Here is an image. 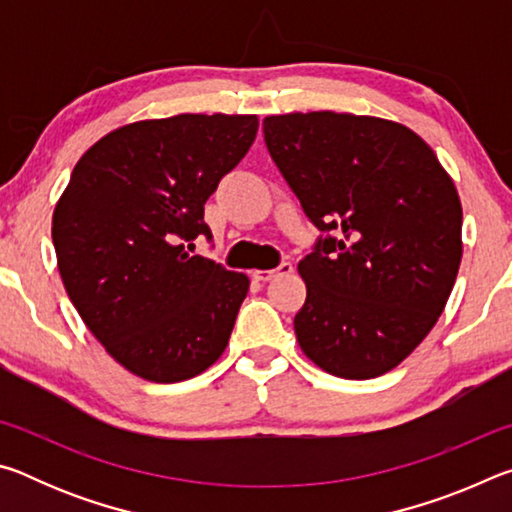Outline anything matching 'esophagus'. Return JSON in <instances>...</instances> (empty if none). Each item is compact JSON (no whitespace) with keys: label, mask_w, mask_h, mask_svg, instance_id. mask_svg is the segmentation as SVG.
I'll use <instances>...</instances> for the list:
<instances>
[{"label":"esophagus","mask_w":512,"mask_h":512,"mask_svg":"<svg viewBox=\"0 0 512 512\" xmlns=\"http://www.w3.org/2000/svg\"><path fill=\"white\" fill-rule=\"evenodd\" d=\"M293 266L289 262H282L277 268H266V271H262V268H257V271H253V277L259 282H268L273 280L275 275H284V273H291Z\"/></svg>","instance_id":"1"}]
</instances>
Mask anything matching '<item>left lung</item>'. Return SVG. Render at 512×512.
<instances>
[{"mask_svg":"<svg viewBox=\"0 0 512 512\" xmlns=\"http://www.w3.org/2000/svg\"><path fill=\"white\" fill-rule=\"evenodd\" d=\"M268 153L318 230L300 259L293 318L307 359L372 379L409 357L443 314L463 257V207L431 146L409 126L352 112L264 117Z\"/></svg>","mask_w":512,"mask_h":512,"instance_id":"left-lung-1","label":"left lung"}]
</instances>
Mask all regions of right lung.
<instances>
[{
	"label": "right lung",
	"mask_w": 512,
	"mask_h": 512,
	"mask_svg": "<svg viewBox=\"0 0 512 512\" xmlns=\"http://www.w3.org/2000/svg\"><path fill=\"white\" fill-rule=\"evenodd\" d=\"M257 115L119 126L81 155L51 219L65 291L106 352L155 384L201 375L230 341L250 280L192 255L203 205L248 153Z\"/></svg>",
	"instance_id": "right-lung-1"
}]
</instances>
